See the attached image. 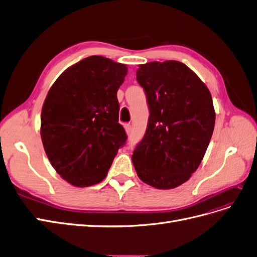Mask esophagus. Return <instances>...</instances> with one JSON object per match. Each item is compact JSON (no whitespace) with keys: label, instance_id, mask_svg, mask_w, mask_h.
<instances>
[{"label":"esophagus","instance_id":"1","mask_svg":"<svg viewBox=\"0 0 257 257\" xmlns=\"http://www.w3.org/2000/svg\"><path fill=\"white\" fill-rule=\"evenodd\" d=\"M124 128H125V132H126L127 135H130L132 133V125H131V124H125V125H124Z\"/></svg>","mask_w":257,"mask_h":257}]
</instances>
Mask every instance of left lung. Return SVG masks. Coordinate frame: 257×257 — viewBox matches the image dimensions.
<instances>
[{"label": "left lung", "mask_w": 257, "mask_h": 257, "mask_svg": "<svg viewBox=\"0 0 257 257\" xmlns=\"http://www.w3.org/2000/svg\"><path fill=\"white\" fill-rule=\"evenodd\" d=\"M149 120L132 155L141 180L161 190L186 182L198 168L211 139L215 111L206 84L178 61L139 65Z\"/></svg>", "instance_id": "1"}]
</instances>
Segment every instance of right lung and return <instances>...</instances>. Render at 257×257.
I'll list each match as a JSON object with an SVG mask.
<instances>
[{
  "instance_id": "add662e5",
  "label": "right lung",
  "mask_w": 257,
  "mask_h": 257,
  "mask_svg": "<svg viewBox=\"0 0 257 257\" xmlns=\"http://www.w3.org/2000/svg\"><path fill=\"white\" fill-rule=\"evenodd\" d=\"M127 66L88 57L62 73L43 105L41 136L56 172L74 186H91L107 176L126 134L119 123L120 85Z\"/></svg>"
}]
</instances>
